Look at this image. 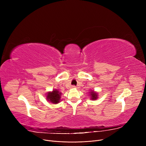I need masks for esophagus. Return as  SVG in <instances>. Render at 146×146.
<instances>
[{
	"label": "esophagus",
	"mask_w": 146,
	"mask_h": 146,
	"mask_svg": "<svg viewBox=\"0 0 146 146\" xmlns=\"http://www.w3.org/2000/svg\"><path fill=\"white\" fill-rule=\"evenodd\" d=\"M72 88H73V89H76V86L73 85V86H72Z\"/></svg>",
	"instance_id": "obj_1"
}]
</instances>
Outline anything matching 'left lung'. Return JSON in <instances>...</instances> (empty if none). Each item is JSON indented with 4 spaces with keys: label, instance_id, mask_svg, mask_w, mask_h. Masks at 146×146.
I'll list each match as a JSON object with an SVG mask.
<instances>
[{
    "label": "left lung",
    "instance_id": "1",
    "mask_svg": "<svg viewBox=\"0 0 146 146\" xmlns=\"http://www.w3.org/2000/svg\"><path fill=\"white\" fill-rule=\"evenodd\" d=\"M89 95L90 96V99L91 100L95 101L98 98V93H97V92L94 90H91L89 92Z\"/></svg>",
    "mask_w": 146,
    "mask_h": 146
}]
</instances>
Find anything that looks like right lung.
<instances>
[{"label": "right lung", "mask_w": 146, "mask_h": 146, "mask_svg": "<svg viewBox=\"0 0 146 146\" xmlns=\"http://www.w3.org/2000/svg\"><path fill=\"white\" fill-rule=\"evenodd\" d=\"M62 93L57 89H54L51 92H48L46 95V99L49 103L57 104L61 101Z\"/></svg>", "instance_id": "1"}]
</instances>
